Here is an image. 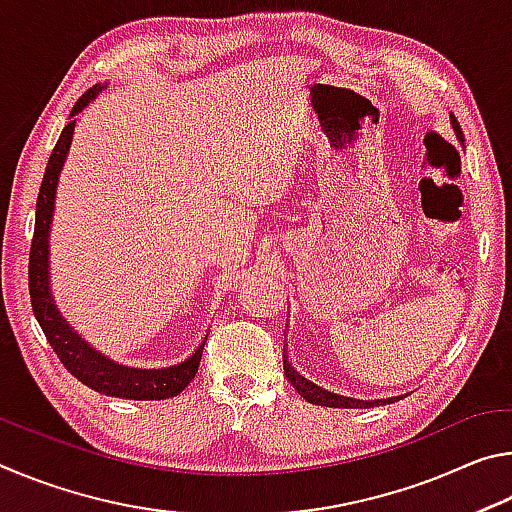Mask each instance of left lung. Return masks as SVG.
I'll list each match as a JSON object with an SVG mask.
<instances>
[{
  "label": "left lung",
  "mask_w": 512,
  "mask_h": 512,
  "mask_svg": "<svg viewBox=\"0 0 512 512\" xmlns=\"http://www.w3.org/2000/svg\"><path fill=\"white\" fill-rule=\"evenodd\" d=\"M449 121H452V128L456 133V140L458 142H465L461 126H458V121L454 115H449ZM282 361H284V375L291 381V386L296 388L300 397H305L309 404H318V406H332V409H372V406H381V404H393L397 400H402L406 395H391V397H381V400H357V397H348V395H339L334 391H325L323 386L314 384V381H309L307 377H302L300 372L291 366L289 361V354L284 352L282 354Z\"/></svg>",
  "instance_id": "obj_1"
}]
</instances>
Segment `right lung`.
<instances>
[{"label": "right lung", "mask_w": 512, "mask_h": 512, "mask_svg": "<svg viewBox=\"0 0 512 512\" xmlns=\"http://www.w3.org/2000/svg\"><path fill=\"white\" fill-rule=\"evenodd\" d=\"M108 88V83H97L74 103L69 112V124L63 128L54 151L49 155L45 178H42L38 203H36V230H33L31 255H29V293L31 307L36 320L45 332L47 341L63 366L72 375L90 386L92 391L121 397V400H167L185 391V386L196 377L198 363L203 357L205 339L196 345V350L187 359L171 363L160 368H135L124 366L115 359L106 357L94 345H90L76 329L67 323L51 291V273H49V237L51 223H54L56 207V189L60 180V171L65 167L69 146L74 140L76 115L83 112L90 103L99 97V92Z\"/></svg>", "instance_id": "add662e5"}]
</instances>
